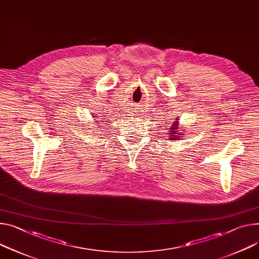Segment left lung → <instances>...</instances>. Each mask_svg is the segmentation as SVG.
I'll return each instance as SVG.
<instances>
[{
  "instance_id": "1",
  "label": "left lung",
  "mask_w": 259,
  "mask_h": 259,
  "mask_svg": "<svg viewBox=\"0 0 259 259\" xmlns=\"http://www.w3.org/2000/svg\"><path fill=\"white\" fill-rule=\"evenodd\" d=\"M178 120V119H177ZM177 122L176 121H173V123H172V125H171V127H169V130H170V134H171V137H170V140H178V139H182L183 138V135L182 136H180V133H177V130H178V127H177ZM167 126V125H166ZM168 127V126H167Z\"/></svg>"
}]
</instances>
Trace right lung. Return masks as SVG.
Masks as SVG:
<instances>
[{"instance_id":"obj_1","label":"right lung","mask_w":259,"mask_h":259,"mask_svg":"<svg viewBox=\"0 0 259 259\" xmlns=\"http://www.w3.org/2000/svg\"><path fill=\"white\" fill-rule=\"evenodd\" d=\"M97 122H99V119H97V120H96V123H97Z\"/></svg>"}]
</instances>
